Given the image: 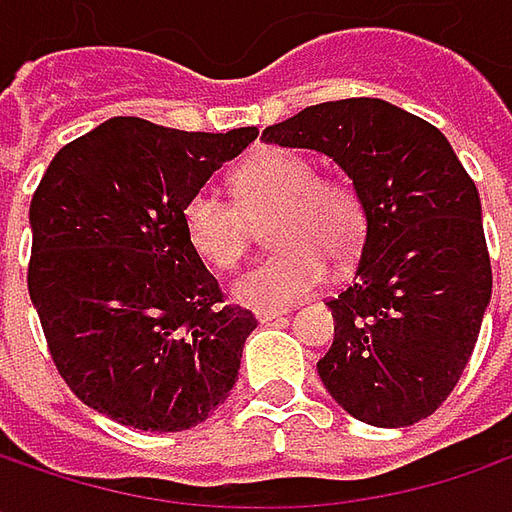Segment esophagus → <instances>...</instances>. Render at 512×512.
Returning a JSON list of instances; mask_svg holds the SVG:
<instances>
[{"label": "esophagus", "instance_id": "esophagus-1", "mask_svg": "<svg viewBox=\"0 0 512 512\" xmlns=\"http://www.w3.org/2000/svg\"><path fill=\"white\" fill-rule=\"evenodd\" d=\"M282 316H285V310H276V307H265V310H256V319H259V325L276 322V319H282Z\"/></svg>", "mask_w": 512, "mask_h": 512}]
</instances>
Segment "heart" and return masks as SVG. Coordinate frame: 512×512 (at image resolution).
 I'll return each mask as SVG.
<instances>
[{"mask_svg":"<svg viewBox=\"0 0 512 512\" xmlns=\"http://www.w3.org/2000/svg\"><path fill=\"white\" fill-rule=\"evenodd\" d=\"M236 202L196 190L182 210L190 247L216 270H233L247 250V216L276 207L270 239L279 250L233 282L247 307H287L327 279V256L347 262L364 239V207L356 187L339 176H316L296 150H259L233 170Z\"/></svg>","mask_w":512,"mask_h":512,"instance_id":"b5f03b06","label":"heart"}]
</instances>
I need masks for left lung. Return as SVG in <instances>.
Segmentation results:
<instances>
[{
    "instance_id": "8db88e82",
    "label": "left lung",
    "mask_w": 512,
    "mask_h": 512,
    "mask_svg": "<svg viewBox=\"0 0 512 512\" xmlns=\"http://www.w3.org/2000/svg\"><path fill=\"white\" fill-rule=\"evenodd\" d=\"M319 150L353 182L364 242L353 282L327 307V393L353 419L407 427L450 396L482 330L493 273L482 202L439 128L384 99L299 110L262 133Z\"/></svg>"
}]
</instances>
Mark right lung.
<instances>
[{
  "mask_svg": "<svg viewBox=\"0 0 512 512\" xmlns=\"http://www.w3.org/2000/svg\"><path fill=\"white\" fill-rule=\"evenodd\" d=\"M256 136L113 116L53 156L30 202V302L59 376L96 413L176 433L230 396L256 319L222 305L182 210Z\"/></svg>",
  "mask_w": 512,
  "mask_h": 512,
  "instance_id": "right-lung-1",
  "label": "right lung"
}]
</instances>
